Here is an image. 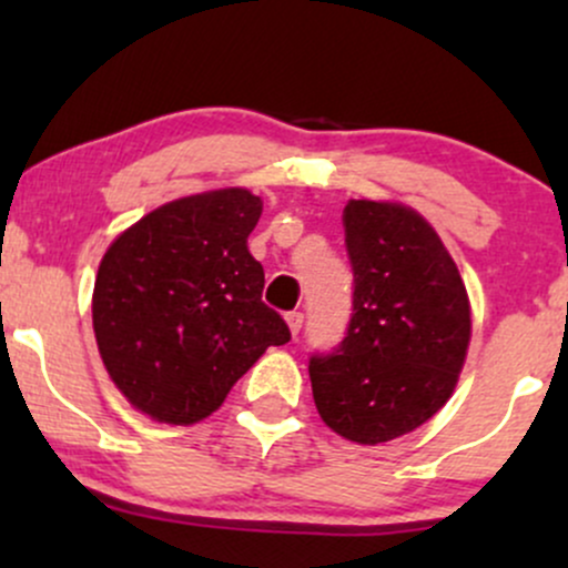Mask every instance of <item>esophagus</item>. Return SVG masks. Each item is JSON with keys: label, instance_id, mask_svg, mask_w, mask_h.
<instances>
[{"label": "esophagus", "instance_id": "esophagus-1", "mask_svg": "<svg viewBox=\"0 0 568 568\" xmlns=\"http://www.w3.org/2000/svg\"><path fill=\"white\" fill-rule=\"evenodd\" d=\"M285 323H288L291 334L298 336V331H302V325H304V315L302 312H288V315H285Z\"/></svg>", "mask_w": 568, "mask_h": 568}]
</instances>
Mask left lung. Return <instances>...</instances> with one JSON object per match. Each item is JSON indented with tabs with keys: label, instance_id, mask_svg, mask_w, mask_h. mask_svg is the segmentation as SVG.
<instances>
[{
	"label": "left lung",
	"instance_id": "1",
	"mask_svg": "<svg viewBox=\"0 0 568 568\" xmlns=\"http://www.w3.org/2000/svg\"><path fill=\"white\" fill-rule=\"evenodd\" d=\"M355 291L347 336L310 357L323 422L355 443L400 438L446 406L470 344V302L433 226L397 202L344 207Z\"/></svg>",
	"mask_w": 568,
	"mask_h": 568
}]
</instances>
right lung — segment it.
I'll list each match as a JSON object with an SVG mask.
<instances>
[{
  "label": "right lung",
  "mask_w": 568,
  "mask_h": 568,
  "mask_svg": "<svg viewBox=\"0 0 568 568\" xmlns=\"http://www.w3.org/2000/svg\"><path fill=\"white\" fill-rule=\"evenodd\" d=\"M262 200L247 189L192 194L146 213L109 245L93 288L101 361L135 408L194 425L291 331L262 302L247 251Z\"/></svg>",
  "instance_id": "1"
}]
</instances>
